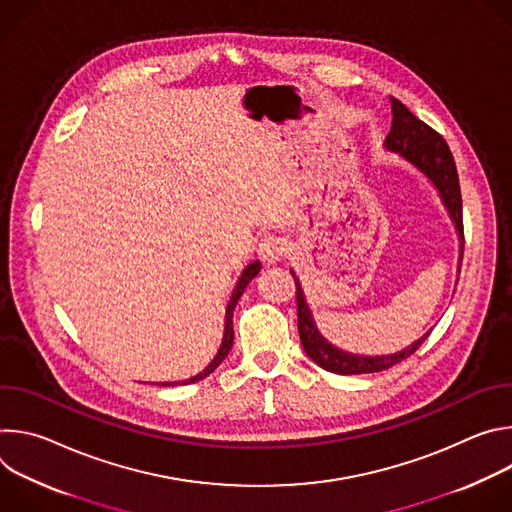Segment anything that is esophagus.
Listing matches in <instances>:
<instances>
[{
  "mask_svg": "<svg viewBox=\"0 0 512 512\" xmlns=\"http://www.w3.org/2000/svg\"><path fill=\"white\" fill-rule=\"evenodd\" d=\"M283 253H285V243H283L279 237H275V235H265V237L261 239L259 247H257L259 259H261L263 263H267V265L277 263V261L283 257Z\"/></svg>",
  "mask_w": 512,
  "mask_h": 512,
  "instance_id": "1",
  "label": "esophagus"
}]
</instances>
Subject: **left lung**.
I'll use <instances>...</instances> for the list:
<instances>
[{
  "mask_svg": "<svg viewBox=\"0 0 512 512\" xmlns=\"http://www.w3.org/2000/svg\"><path fill=\"white\" fill-rule=\"evenodd\" d=\"M391 113L393 123L391 131L385 137V150L399 154L405 162H409L415 170H419L440 194L452 223L458 231L460 239V265H462V253H464V225H462V194H460V182H458V170L454 156L448 148L446 139L433 131L429 125H425L421 119H417L401 101L391 99ZM460 269V267H458ZM296 279V300H298V330L300 340L306 350V354L322 367L324 371L336 373V375H367V373H381L391 369L393 364L405 360L411 356L423 340L429 336L425 332L419 340L409 344L407 348L395 352V354H381V356H364V354H352L346 352L332 342H328L312 316V310L306 302V294L302 289L300 279L296 277V271L289 269Z\"/></svg>",
  "mask_w": 512,
  "mask_h": 512,
  "instance_id": "8db88e82",
  "label": "left lung"
}]
</instances>
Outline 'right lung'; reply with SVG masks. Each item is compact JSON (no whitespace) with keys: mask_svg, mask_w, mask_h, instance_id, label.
Segmentation results:
<instances>
[{"mask_svg":"<svg viewBox=\"0 0 512 512\" xmlns=\"http://www.w3.org/2000/svg\"><path fill=\"white\" fill-rule=\"evenodd\" d=\"M259 271H261V263H259V261H253V263H249V265L243 269V273H241V277H239V281H237V285H235V289H233V296H231V300H229V306H227V314H225V334H223L221 348H218L216 356L208 362V367H206L202 373H198L196 377H190V379H186V381L160 383L162 387H170V385H172V387H174V385H190V383L202 381L204 377H208V375L218 367V364H221V362L227 358V354H229V350H231V346H233V338H235V330H233V310H235L239 298L243 296L245 287L249 285V281H251Z\"/></svg>","mask_w":512,"mask_h":512,"instance_id":"obj_1","label":"right lung"}]
</instances>
